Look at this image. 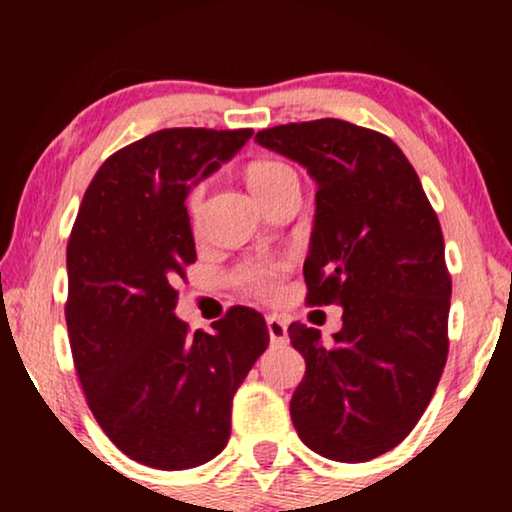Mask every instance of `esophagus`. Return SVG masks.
I'll use <instances>...</instances> for the list:
<instances>
[{"label":"esophagus","instance_id":"esophagus-1","mask_svg":"<svg viewBox=\"0 0 512 512\" xmlns=\"http://www.w3.org/2000/svg\"><path fill=\"white\" fill-rule=\"evenodd\" d=\"M267 332H269V342L274 346H281L289 342V332H286V322L281 317L269 315L267 317Z\"/></svg>","mask_w":512,"mask_h":512}]
</instances>
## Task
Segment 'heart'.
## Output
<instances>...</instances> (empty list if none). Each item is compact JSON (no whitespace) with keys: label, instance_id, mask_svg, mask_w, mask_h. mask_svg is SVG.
I'll use <instances>...</instances> for the list:
<instances>
[{"label":"heart","instance_id":"b5f03b06","mask_svg":"<svg viewBox=\"0 0 512 512\" xmlns=\"http://www.w3.org/2000/svg\"><path fill=\"white\" fill-rule=\"evenodd\" d=\"M248 185L260 202H264L276 187L284 185L286 180L296 178V173L281 161H255L248 166ZM202 199H204V187L197 185L192 187V192L187 195V214H190V221L197 223L199 211H202ZM236 281L243 289L252 293H260V296H269V293L276 291L279 286V269L274 264L264 262H250L245 267H240L236 272Z\"/></svg>","mask_w":512,"mask_h":512}]
</instances>
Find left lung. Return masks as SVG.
<instances>
[{
    "label": "left lung",
    "mask_w": 512,
    "mask_h": 512,
    "mask_svg": "<svg viewBox=\"0 0 512 512\" xmlns=\"http://www.w3.org/2000/svg\"><path fill=\"white\" fill-rule=\"evenodd\" d=\"M255 142L315 180L305 301L344 310L330 344L315 327H289L305 358L291 421L327 460H373L409 436L448 358L438 216L402 149L373 129L325 117L262 129Z\"/></svg>",
    "instance_id": "1"
}]
</instances>
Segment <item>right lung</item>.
Here are the masks:
<instances>
[{
	"label": "right lung",
	"instance_id": "add662e5",
	"mask_svg": "<svg viewBox=\"0 0 512 512\" xmlns=\"http://www.w3.org/2000/svg\"><path fill=\"white\" fill-rule=\"evenodd\" d=\"M252 129L173 127L125 146L88 185L67 245V330L86 402L113 443L154 469L214 460L233 395L267 349L257 310L211 332L175 317V284L197 260L185 199Z\"/></svg>",
	"mask_w": 512,
	"mask_h": 512
}]
</instances>
